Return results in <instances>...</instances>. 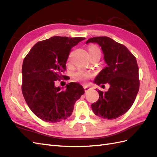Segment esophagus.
Segmentation results:
<instances>
[{"mask_svg": "<svg viewBox=\"0 0 157 157\" xmlns=\"http://www.w3.org/2000/svg\"><path fill=\"white\" fill-rule=\"evenodd\" d=\"M84 91H85V92H88V90H90V89H91V88H90L89 86H87V85H85V86H84Z\"/></svg>", "mask_w": 157, "mask_h": 157, "instance_id": "1", "label": "esophagus"}]
</instances>
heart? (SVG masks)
<instances>
[{
    "label": "heart",
    "mask_w": 157,
    "mask_h": 157,
    "mask_svg": "<svg viewBox=\"0 0 157 157\" xmlns=\"http://www.w3.org/2000/svg\"><path fill=\"white\" fill-rule=\"evenodd\" d=\"M89 54H95V53H100V50L99 48L96 46H91L88 48ZM90 77H91V73H90L87 71L84 70H78L77 72L75 74V77L76 79L80 81H86Z\"/></svg>",
    "instance_id": "obj_1"
}]
</instances>
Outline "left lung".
Instances as JSON below:
<instances>
[{"mask_svg":"<svg viewBox=\"0 0 157 157\" xmlns=\"http://www.w3.org/2000/svg\"><path fill=\"white\" fill-rule=\"evenodd\" d=\"M101 47L107 65L95 78L98 86L108 83V91L98 90V100L92 104L97 116L115 119L126 113L134 103L140 88L139 68L136 58L125 46L107 36L89 39L86 43Z\"/></svg>","mask_w":157,"mask_h":157,"instance_id":"left-lung-1","label":"left lung"}]
</instances>
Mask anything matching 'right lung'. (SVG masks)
<instances>
[{"label":"right lung","instance_id":"obj_1","mask_svg":"<svg viewBox=\"0 0 157 157\" xmlns=\"http://www.w3.org/2000/svg\"><path fill=\"white\" fill-rule=\"evenodd\" d=\"M85 38L52 36L37 42L24 58L22 65V93L32 112L42 121L57 122L73 113L76 101L84 94L78 83L56 87L62 78L71 49Z\"/></svg>","mask_w":157,"mask_h":157}]
</instances>
